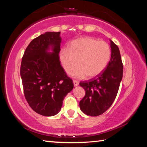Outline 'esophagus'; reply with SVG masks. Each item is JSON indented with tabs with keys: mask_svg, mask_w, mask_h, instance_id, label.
Segmentation results:
<instances>
[{
	"mask_svg": "<svg viewBox=\"0 0 147 147\" xmlns=\"http://www.w3.org/2000/svg\"><path fill=\"white\" fill-rule=\"evenodd\" d=\"M73 84H74V86L76 87L77 86H78L79 82H78V81H76V80H73Z\"/></svg>",
	"mask_w": 147,
	"mask_h": 147,
	"instance_id": "34e87169",
	"label": "esophagus"
}]
</instances>
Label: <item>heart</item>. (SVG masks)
I'll list each match as a JSON object with an SVG mask.
<instances>
[{
	"label": "heart",
	"instance_id": "heart-1",
	"mask_svg": "<svg viewBox=\"0 0 147 147\" xmlns=\"http://www.w3.org/2000/svg\"><path fill=\"white\" fill-rule=\"evenodd\" d=\"M111 55L110 46L107 42L91 37H83L71 42L68 49H62L59 57L67 73H70L78 65V67L71 73L72 76L84 78L87 75L92 78L104 71Z\"/></svg>",
	"mask_w": 147,
	"mask_h": 147
}]
</instances>
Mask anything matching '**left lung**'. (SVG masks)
Instances as JSON below:
<instances>
[{
	"label": "left lung",
	"instance_id": "obj_1",
	"mask_svg": "<svg viewBox=\"0 0 147 147\" xmlns=\"http://www.w3.org/2000/svg\"><path fill=\"white\" fill-rule=\"evenodd\" d=\"M111 59L102 73L94 79L80 82L86 94L80 102L81 111L89 116L104 113L115 100L123 78V65L119 47L110 40Z\"/></svg>",
	"mask_w": 147,
	"mask_h": 147
}]
</instances>
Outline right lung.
<instances>
[{
    "instance_id": "1",
    "label": "right lung",
    "mask_w": 147,
    "mask_h": 147,
    "mask_svg": "<svg viewBox=\"0 0 147 147\" xmlns=\"http://www.w3.org/2000/svg\"><path fill=\"white\" fill-rule=\"evenodd\" d=\"M60 32H45L34 39L22 58L21 74L24 94L29 106L43 116L61 110L64 98L74 88L59 59ZM51 49L52 52L48 51Z\"/></svg>"
}]
</instances>
